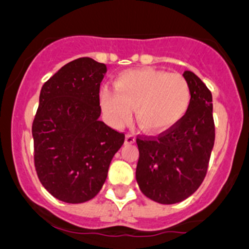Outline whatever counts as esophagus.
Returning <instances> with one entry per match:
<instances>
[{"label":"esophagus","mask_w":249,"mask_h":249,"mask_svg":"<svg viewBox=\"0 0 249 249\" xmlns=\"http://www.w3.org/2000/svg\"><path fill=\"white\" fill-rule=\"evenodd\" d=\"M136 142V136L133 133H127L126 135V144H133Z\"/></svg>","instance_id":"1"}]
</instances>
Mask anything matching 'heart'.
Returning <instances> with one entry per match:
<instances>
[{"mask_svg": "<svg viewBox=\"0 0 249 249\" xmlns=\"http://www.w3.org/2000/svg\"><path fill=\"white\" fill-rule=\"evenodd\" d=\"M116 89L105 86L100 105L108 122L123 126L135 107L138 124L148 132H164L183 118L190 107V85L182 74L153 68L122 72L114 81Z\"/></svg>", "mask_w": 249, "mask_h": 249, "instance_id": "obj_1", "label": "heart"}]
</instances>
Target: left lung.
<instances>
[{
	"mask_svg": "<svg viewBox=\"0 0 249 249\" xmlns=\"http://www.w3.org/2000/svg\"><path fill=\"white\" fill-rule=\"evenodd\" d=\"M191 102L175 127L156 138H137L136 179L152 201L173 204L192 196L206 177L214 146L212 93L199 77L184 71Z\"/></svg>",
	"mask_w": 249,
	"mask_h": 249,
	"instance_id": "8db88e82",
	"label": "left lung"
}]
</instances>
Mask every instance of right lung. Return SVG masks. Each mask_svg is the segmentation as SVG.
Wrapping results in <instances>:
<instances>
[{
	"label": "right lung",
	"mask_w": 249,
	"mask_h": 249,
	"mask_svg": "<svg viewBox=\"0 0 249 249\" xmlns=\"http://www.w3.org/2000/svg\"><path fill=\"white\" fill-rule=\"evenodd\" d=\"M105 63L83 57L42 86L32 124L37 176L54 198L83 203L103 187L124 135L100 121Z\"/></svg>",
	"instance_id": "right-lung-1"
}]
</instances>
